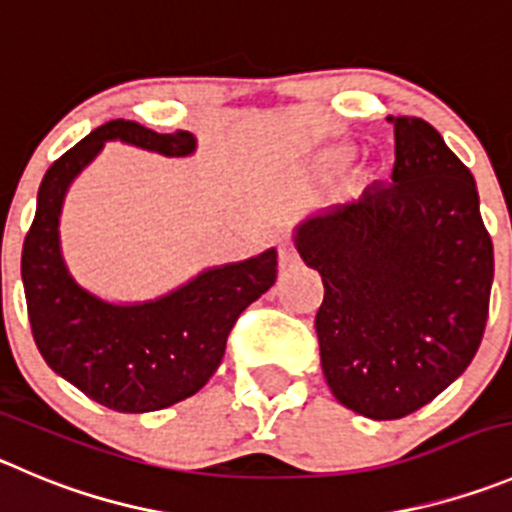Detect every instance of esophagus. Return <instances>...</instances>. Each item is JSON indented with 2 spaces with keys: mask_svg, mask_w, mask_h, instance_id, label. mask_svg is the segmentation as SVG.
<instances>
[{
  "mask_svg": "<svg viewBox=\"0 0 512 512\" xmlns=\"http://www.w3.org/2000/svg\"><path fill=\"white\" fill-rule=\"evenodd\" d=\"M298 252H295V247H293V242H288V240H283L278 245V262H280V270H290V267H295L298 265Z\"/></svg>",
  "mask_w": 512,
  "mask_h": 512,
  "instance_id": "1",
  "label": "esophagus"
}]
</instances>
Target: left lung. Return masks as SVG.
I'll return each mask as SVG.
<instances>
[{"label": "left lung", "mask_w": 512, "mask_h": 512, "mask_svg": "<svg viewBox=\"0 0 512 512\" xmlns=\"http://www.w3.org/2000/svg\"><path fill=\"white\" fill-rule=\"evenodd\" d=\"M389 121L391 181L295 229L326 288L315 313L323 376L343 407L376 422L417 412L470 366L495 272L470 169L422 118Z\"/></svg>", "instance_id": "8db88e82"}]
</instances>
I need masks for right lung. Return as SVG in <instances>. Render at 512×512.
I'll use <instances>...</instances> for the list:
<instances>
[{
  "mask_svg": "<svg viewBox=\"0 0 512 512\" xmlns=\"http://www.w3.org/2000/svg\"><path fill=\"white\" fill-rule=\"evenodd\" d=\"M105 141L164 156H189V131L156 133L136 121H108L47 169L22 247V283L37 348L57 376L108 409L143 414L197 394L222 364L242 310L272 288L278 252L209 267L169 295L116 305L80 288L60 252V209L75 176Z\"/></svg>",
  "mask_w": 512,
  "mask_h": 512,
  "instance_id": "1",
  "label": "right lung"
}]
</instances>
